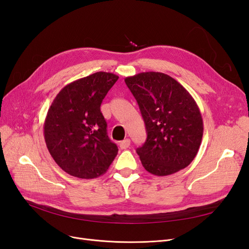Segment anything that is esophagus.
<instances>
[{"instance_id": "1", "label": "esophagus", "mask_w": 249, "mask_h": 249, "mask_svg": "<svg viewBox=\"0 0 249 249\" xmlns=\"http://www.w3.org/2000/svg\"><path fill=\"white\" fill-rule=\"evenodd\" d=\"M130 144H131V140L129 138H126V139L119 142V147L122 149H126L127 147L130 146Z\"/></svg>"}]
</instances>
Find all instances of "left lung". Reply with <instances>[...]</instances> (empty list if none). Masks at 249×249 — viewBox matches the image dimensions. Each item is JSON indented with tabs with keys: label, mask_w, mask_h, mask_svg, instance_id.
<instances>
[{
	"label": "left lung",
	"mask_w": 249,
	"mask_h": 249,
	"mask_svg": "<svg viewBox=\"0 0 249 249\" xmlns=\"http://www.w3.org/2000/svg\"><path fill=\"white\" fill-rule=\"evenodd\" d=\"M144 120L147 138L137 148L148 172L164 177L187 167L200 146L203 123L192 95L168 74L146 71L124 79Z\"/></svg>",
	"instance_id": "1"
}]
</instances>
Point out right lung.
Here are the masks:
<instances>
[{"mask_svg": "<svg viewBox=\"0 0 249 249\" xmlns=\"http://www.w3.org/2000/svg\"><path fill=\"white\" fill-rule=\"evenodd\" d=\"M118 80L112 72L97 71L64 86L53 101L43 134L58 166L80 178L104 175L118 153L107 135L101 104Z\"/></svg>", "mask_w": 249, "mask_h": 249, "instance_id": "right-lung-1", "label": "right lung"}]
</instances>
